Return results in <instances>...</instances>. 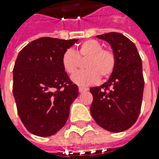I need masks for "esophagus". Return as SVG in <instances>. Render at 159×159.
<instances>
[{
    "label": "esophagus",
    "instance_id": "1",
    "mask_svg": "<svg viewBox=\"0 0 159 159\" xmlns=\"http://www.w3.org/2000/svg\"><path fill=\"white\" fill-rule=\"evenodd\" d=\"M89 89H87V88H82V87H80L79 88V91H80V93H84V92H86V91H88Z\"/></svg>",
    "mask_w": 159,
    "mask_h": 159
}]
</instances>
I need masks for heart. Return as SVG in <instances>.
<instances>
[{"label":"heart","instance_id":"heart-1","mask_svg":"<svg viewBox=\"0 0 159 159\" xmlns=\"http://www.w3.org/2000/svg\"><path fill=\"white\" fill-rule=\"evenodd\" d=\"M87 57L84 67L87 70L76 73L71 80L80 86L87 87L98 81L100 76L107 78L112 73L115 67V56L111 49L102 48V44L95 40H88L82 42L76 51L68 48L61 58L64 71L69 75L76 72L80 59Z\"/></svg>","mask_w":159,"mask_h":159}]
</instances>
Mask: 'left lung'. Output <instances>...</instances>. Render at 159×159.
Wrapping results in <instances>:
<instances>
[{
  "label": "left lung",
  "instance_id": "obj_1",
  "mask_svg": "<svg viewBox=\"0 0 159 159\" xmlns=\"http://www.w3.org/2000/svg\"><path fill=\"white\" fill-rule=\"evenodd\" d=\"M96 37L111 45L116 62L108 81L90 89V113L103 129L123 132L136 122L141 111L144 89L142 59L136 46L123 34L109 33Z\"/></svg>",
  "mask_w": 159,
  "mask_h": 159
}]
</instances>
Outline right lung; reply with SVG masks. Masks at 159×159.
Masks as SVG:
<instances>
[{
  "mask_svg": "<svg viewBox=\"0 0 159 159\" xmlns=\"http://www.w3.org/2000/svg\"><path fill=\"white\" fill-rule=\"evenodd\" d=\"M78 40L40 38L27 44L16 57L13 95L19 118L33 134L51 136L68 119L79 89L64 71L61 58Z\"/></svg>",
  "mask_w": 159,
  "mask_h": 159,
  "instance_id": "add662e5",
  "label": "right lung"
}]
</instances>
